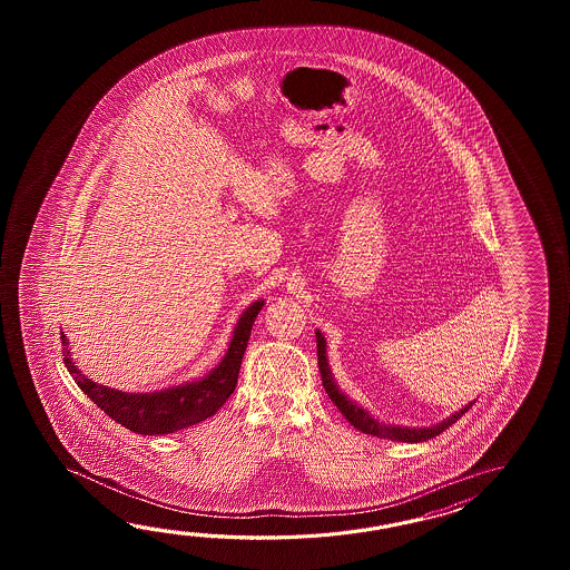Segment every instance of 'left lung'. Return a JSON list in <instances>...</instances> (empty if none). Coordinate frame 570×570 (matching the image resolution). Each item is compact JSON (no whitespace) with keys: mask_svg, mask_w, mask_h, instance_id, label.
<instances>
[{"mask_svg":"<svg viewBox=\"0 0 570 570\" xmlns=\"http://www.w3.org/2000/svg\"><path fill=\"white\" fill-rule=\"evenodd\" d=\"M315 340H317V364H320L322 383H324V389H326L327 397L334 401V405L351 422V425H354L356 430H361L364 434L397 440V442H424V440H430V438L438 436L440 432H444L449 425L454 424L456 420H461L462 413H466L473 407L474 401H471L459 412L449 415L446 420H442V422H438L434 425H424V428H410V425H393L379 422L373 413L366 412L363 405H358L346 393L340 391L338 383L334 381L332 371H330V364H327L326 338H324V334L320 330H315Z\"/></svg>","mask_w":570,"mask_h":570,"instance_id":"8db88e82","label":"left lung"}]
</instances>
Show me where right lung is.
<instances>
[{"instance_id": "1", "label": "right lung", "mask_w": 570, "mask_h": 570, "mask_svg": "<svg viewBox=\"0 0 570 570\" xmlns=\"http://www.w3.org/2000/svg\"><path fill=\"white\" fill-rule=\"evenodd\" d=\"M265 302L250 303L244 309L238 322L232 330L230 344L218 366H214L202 379L187 381L175 387L142 391V393H126L120 389L106 387L96 381L87 379L75 364L69 352V340L61 334L65 346V366L71 373L77 387L96 403L99 410L108 413L114 422L128 428L130 432L142 436H160L173 434L183 428L199 424L212 417L230 397L238 383V373L243 364L244 351L250 338V330L256 315L263 309Z\"/></svg>"}]
</instances>
